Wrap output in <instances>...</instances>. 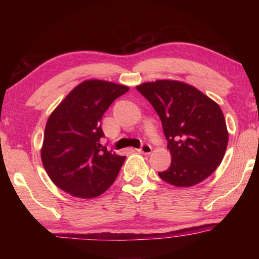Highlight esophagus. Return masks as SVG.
<instances>
[{
  "label": "esophagus",
  "instance_id": "obj_1",
  "mask_svg": "<svg viewBox=\"0 0 259 259\" xmlns=\"http://www.w3.org/2000/svg\"><path fill=\"white\" fill-rule=\"evenodd\" d=\"M137 152H139V153H142V154H146V155H148V154H151L152 153V147L148 145V144H144V145L139 148V150H136Z\"/></svg>",
  "mask_w": 259,
  "mask_h": 259
}]
</instances>
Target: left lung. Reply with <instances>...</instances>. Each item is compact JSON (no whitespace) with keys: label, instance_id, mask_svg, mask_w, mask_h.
Here are the masks:
<instances>
[{"label":"left lung","instance_id":"1","mask_svg":"<svg viewBox=\"0 0 259 259\" xmlns=\"http://www.w3.org/2000/svg\"><path fill=\"white\" fill-rule=\"evenodd\" d=\"M160 116L171 164L159 176L177 187L208 178L222 163L229 133L219 105L185 82L157 80L136 87Z\"/></svg>","mask_w":259,"mask_h":259}]
</instances>
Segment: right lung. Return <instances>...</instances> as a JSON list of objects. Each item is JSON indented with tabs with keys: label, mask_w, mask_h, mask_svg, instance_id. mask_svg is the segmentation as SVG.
<instances>
[{
	"label": "right lung",
	"mask_w": 259,
	"mask_h": 259,
	"mask_svg": "<svg viewBox=\"0 0 259 259\" xmlns=\"http://www.w3.org/2000/svg\"><path fill=\"white\" fill-rule=\"evenodd\" d=\"M129 87L85 80L63 99L47 121L42 164L52 183L72 196L93 199L115 181L125 156L111 153L99 142L102 117Z\"/></svg>",
	"instance_id": "add662e5"
}]
</instances>
